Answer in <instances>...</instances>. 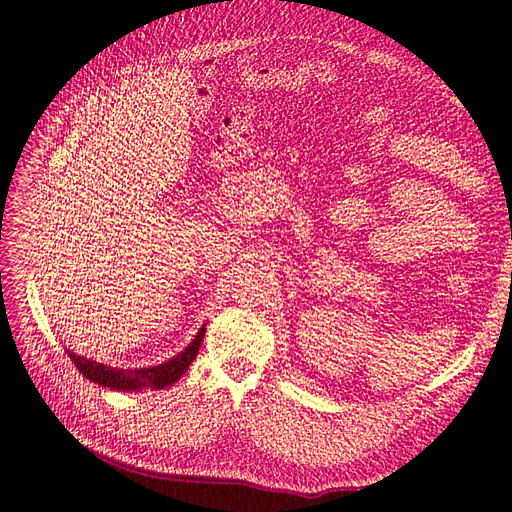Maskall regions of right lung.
Masks as SVG:
<instances>
[{"label":"right lung","instance_id":"1","mask_svg":"<svg viewBox=\"0 0 512 512\" xmlns=\"http://www.w3.org/2000/svg\"><path fill=\"white\" fill-rule=\"evenodd\" d=\"M206 334V325L200 327L197 336L185 346L178 355L170 357L168 361H163L159 366H148V368H134V370H123V368H110L106 364H100V361L87 359L82 355H76L74 351L65 349L68 357L72 359V364L76 370L89 378L91 383L100 385V387H110L114 391H142V389H163L174 385L180 376L187 372V368L193 364V359L197 357V351H200L202 340Z\"/></svg>","mask_w":512,"mask_h":512}]
</instances>
